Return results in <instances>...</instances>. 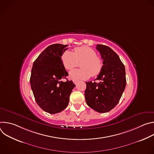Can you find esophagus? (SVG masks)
<instances>
[{
	"mask_svg": "<svg viewBox=\"0 0 154 154\" xmlns=\"http://www.w3.org/2000/svg\"><path fill=\"white\" fill-rule=\"evenodd\" d=\"M77 80H73V82H74V84H77Z\"/></svg>",
	"mask_w": 154,
	"mask_h": 154,
	"instance_id": "1",
	"label": "esophagus"
}]
</instances>
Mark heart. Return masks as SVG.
Instances as JSON below:
<instances>
[{"label": "heart", "instance_id": "heart-1", "mask_svg": "<svg viewBox=\"0 0 154 154\" xmlns=\"http://www.w3.org/2000/svg\"><path fill=\"white\" fill-rule=\"evenodd\" d=\"M64 67L67 70H72L80 63L82 68L72 71L69 77L74 80H85L90 76H96L100 74L103 68L102 59L97 56L96 51L88 46L78 47L74 52H64L61 56Z\"/></svg>", "mask_w": 154, "mask_h": 154}]
</instances>
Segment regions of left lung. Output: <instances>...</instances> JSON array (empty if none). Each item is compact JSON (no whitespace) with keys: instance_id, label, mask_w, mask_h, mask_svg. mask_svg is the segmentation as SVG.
Listing matches in <instances>:
<instances>
[{"instance_id":"1","label":"left lung","mask_w":154,"mask_h":154,"mask_svg":"<svg viewBox=\"0 0 154 154\" xmlns=\"http://www.w3.org/2000/svg\"><path fill=\"white\" fill-rule=\"evenodd\" d=\"M103 60V68L96 80L86 82L85 91L87 105L99 113L110 111L118 103L126 85L125 70L119 56L110 48L97 45Z\"/></svg>"}]
</instances>
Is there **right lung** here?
Returning <instances> with one entry per match:
<instances>
[{
    "instance_id": "1",
    "label": "right lung",
    "mask_w": 154,
    "mask_h": 154,
    "mask_svg": "<svg viewBox=\"0 0 154 154\" xmlns=\"http://www.w3.org/2000/svg\"><path fill=\"white\" fill-rule=\"evenodd\" d=\"M67 47L61 44L48 46L34 61L32 69L30 82L35 100L44 111L51 114L67 107L75 86L71 80L62 81L68 75L61 58Z\"/></svg>"
}]
</instances>
